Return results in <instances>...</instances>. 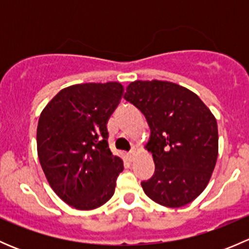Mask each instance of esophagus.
I'll use <instances>...</instances> for the list:
<instances>
[{
  "label": "esophagus",
  "mask_w": 249,
  "mask_h": 249,
  "mask_svg": "<svg viewBox=\"0 0 249 249\" xmlns=\"http://www.w3.org/2000/svg\"><path fill=\"white\" fill-rule=\"evenodd\" d=\"M135 157H136V152H135V150H131V152H129L126 154V159L129 160V161H134Z\"/></svg>",
  "instance_id": "34e87169"
}]
</instances>
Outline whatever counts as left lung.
Listing matches in <instances>:
<instances>
[{"mask_svg": "<svg viewBox=\"0 0 249 249\" xmlns=\"http://www.w3.org/2000/svg\"><path fill=\"white\" fill-rule=\"evenodd\" d=\"M124 99L147 119L154 175L141 183L161 206L182 207L207 187L218 157L217 120L193 91L166 80H135Z\"/></svg>", "mask_w": 249, "mask_h": 249, "instance_id": "1", "label": "left lung"}]
</instances>
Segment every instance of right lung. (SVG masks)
Wrapping results in <instances>:
<instances>
[{
	"label": "right lung",
	"mask_w": 249,
	"mask_h": 249,
	"mask_svg": "<svg viewBox=\"0 0 249 249\" xmlns=\"http://www.w3.org/2000/svg\"><path fill=\"white\" fill-rule=\"evenodd\" d=\"M117 82L65 88L42 110L37 152L57 196L77 210H94L114 194L123 160L108 148L107 122L123 95Z\"/></svg>",
	"instance_id": "obj_1"
}]
</instances>
